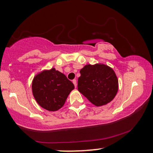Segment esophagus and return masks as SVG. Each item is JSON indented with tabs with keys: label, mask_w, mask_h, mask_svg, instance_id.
Masks as SVG:
<instances>
[{
	"label": "esophagus",
	"mask_w": 153,
	"mask_h": 153,
	"mask_svg": "<svg viewBox=\"0 0 153 153\" xmlns=\"http://www.w3.org/2000/svg\"><path fill=\"white\" fill-rule=\"evenodd\" d=\"M73 83L74 84V86H75V87H77V81H76V79H74V80H73Z\"/></svg>",
	"instance_id": "1"
}]
</instances>
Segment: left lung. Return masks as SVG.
I'll return each instance as SVG.
<instances>
[{"label": "left lung", "mask_w": 153, "mask_h": 153, "mask_svg": "<svg viewBox=\"0 0 153 153\" xmlns=\"http://www.w3.org/2000/svg\"><path fill=\"white\" fill-rule=\"evenodd\" d=\"M77 88L96 106L106 105L115 98L119 84L112 68L104 64L86 65L79 71Z\"/></svg>", "instance_id": "1"}]
</instances>
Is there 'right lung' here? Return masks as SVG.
<instances>
[{
	"instance_id": "obj_1",
	"label": "right lung",
	"mask_w": 153,
	"mask_h": 153,
	"mask_svg": "<svg viewBox=\"0 0 153 153\" xmlns=\"http://www.w3.org/2000/svg\"><path fill=\"white\" fill-rule=\"evenodd\" d=\"M74 88L65 75L53 67L38 73L31 85L36 102L49 111H57L62 108Z\"/></svg>"
}]
</instances>
